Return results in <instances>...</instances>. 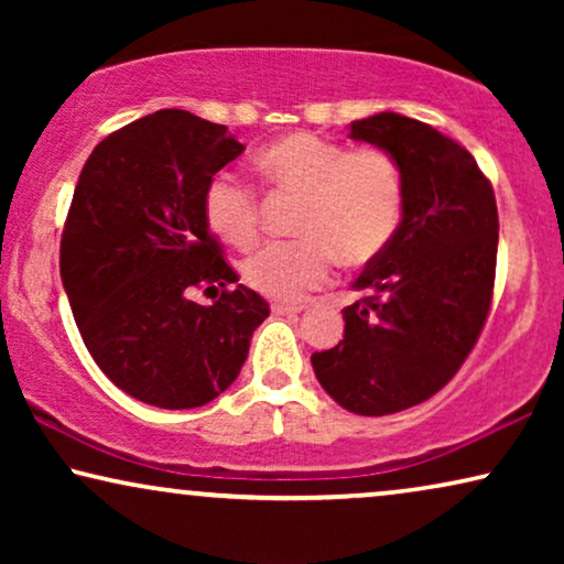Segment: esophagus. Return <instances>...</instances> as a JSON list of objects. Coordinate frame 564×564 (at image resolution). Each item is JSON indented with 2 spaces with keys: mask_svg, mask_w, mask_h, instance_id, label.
Returning a JSON list of instances; mask_svg holds the SVG:
<instances>
[{
  "mask_svg": "<svg viewBox=\"0 0 564 564\" xmlns=\"http://www.w3.org/2000/svg\"><path fill=\"white\" fill-rule=\"evenodd\" d=\"M303 311V305L300 303H272V313H276V315H292V313H300Z\"/></svg>",
  "mask_w": 564,
  "mask_h": 564,
  "instance_id": "obj_1",
  "label": "esophagus"
}]
</instances>
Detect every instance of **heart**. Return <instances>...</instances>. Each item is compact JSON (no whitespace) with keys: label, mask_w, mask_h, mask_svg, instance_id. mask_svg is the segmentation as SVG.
<instances>
[{"label":"heart","mask_w":564,"mask_h":564,"mask_svg":"<svg viewBox=\"0 0 564 564\" xmlns=\"http://www.w3.org/2000/svg\"><path fill=\"white\" fill-rule=\"evenodd\" d=\"M267 189L300 197L292 230L300 238L261 246L243 261L249 288L276 300H300L328 282L336 257L346 267L375 261L395 238L405 210L403 169L377 145H346L315 133L276 138L253 159ZM207 228L246 249L259 238L257 189L234 174H215L203 195Z\"/></svg>","instance_id":"heart-1"}]
</instances>
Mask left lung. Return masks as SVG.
<instances>
[{
  "label": "left lung",
  "mask_w": 564,
  "mask_h": 564,
  "mask_svg": "<svg viewBox=\"0 0 564 564\" xmlns=\"http://www.w3.org/2000/svg\"><path fill=\"white\" fill-rule=\"evenodd\" d=\"M349 138L390 151L403 169L395 238L351 284L344 341L311 361L346 411L388 415L429 400L457 375L488 321L498 207L473 153L398 112L354 120Z\"/></svg>",
  "instance_id": "obj_1"
}]
</instances>
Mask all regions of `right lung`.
Segmentation results:
<instances>
[{
	"instance_id": "right-lung-1",
	"label": "right lung",
	"mask_w": 564,
	"mask_h": 564,
	"mask_svg": "<svg viewBox=\"0 0 564 564\" xmlns=\"http://www.w3.org/2000/svg\"><path fill=\"white\" fill-rule=\"evenodd\" d=\"M241 153L226 126L159 110L107 135L76 182L61 282L91 359L141 403H210L269 315L264 297L230 288L238 276L203 213L207 182Z\"/></svg>"
}]
</instances>
